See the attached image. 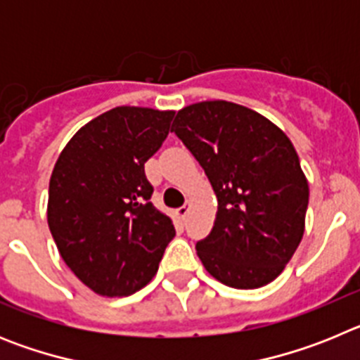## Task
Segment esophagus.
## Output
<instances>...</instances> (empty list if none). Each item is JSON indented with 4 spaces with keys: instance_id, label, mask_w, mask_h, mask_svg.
Wrapping results in <instances>:
<instances>
[{
    "instance_id": "1",
    "label": "esophagus",
    "mask_w": 360,
    "mask_h": 360,
    "mask_svg": "<svg viewBox=\"0 0 360 360\" xmlns=\"http://www.w3.org/2000/svg\"><path fill=\"white\" fill-rule=\"evenodd\" d=\"M189 209H191V203L187 202L186 205H184V207H180V209H178V211H176L178 218H180V219H186V216L189 214Z\"/></svg>"
}]
</instances>
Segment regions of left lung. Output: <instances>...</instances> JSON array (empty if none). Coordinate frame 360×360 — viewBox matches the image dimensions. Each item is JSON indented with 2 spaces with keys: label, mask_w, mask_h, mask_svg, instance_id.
<instances>
[{
  "label": "left lung",
  "mask_w": 360,
  "mask_h": 360,
  "mask_svg": "<svg viewBox=\"0 0 360 360\" xmlns=\"http://www.w3.org/2000/svg\"><path fill=\"white\" fill-rule=\"evenodd\" d=\"M202 165L216 200L214 225L196 254L227 287L274 281L304 232L308 180L285 131L262 113L229 101L182 108L173 128Z\"/></svg>",
  "instance_id": "left-lung-1"
}]
</instances>
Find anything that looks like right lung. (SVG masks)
Wrapping results in <instances>:
<instances>
[{
  "label": "right lung",
  "mask_w": 360,
  "mask_h": 360,
  "mask_svg": "<svg viewBox=\"0 0 360 360\" xmlns=\"http://www.w3.org/2000/svg\"><path fill=\"white\" fill-rule=\"evenodd\" d=\"M173 110L117 106L84 124L53 165L46 218L57 250L104 297L141 290L174 238L151 203L144 164L169 135Z\"/></svg>",
  "instance_id": "obj_1"
}]
</instances>
